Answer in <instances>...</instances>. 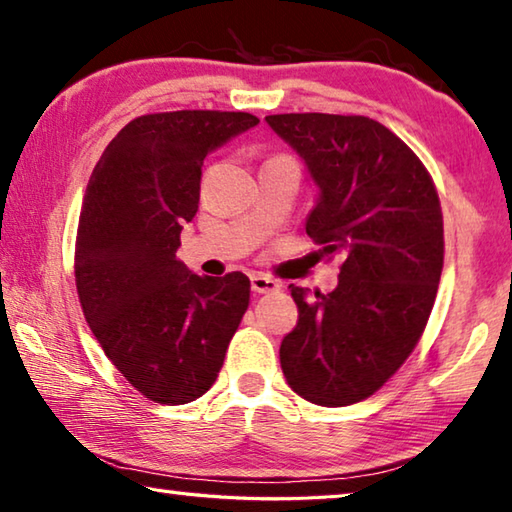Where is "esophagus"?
Instances as JSON below:
<instances>
[{
    "instance_id": "obj_1",
    "label": "esophagus",
    "mask_w": 512,
    "mask_h": 512,
    "mask_svg": "<svg viewBox=\"0 0 512 512\" xmlns=\"http://www.w3.org/2000/svg\"><path fill=\"white\" fill-rule=\"evenodd\" d=\"M250 287H253L255 293H271L280 289V284L273 277H268L264 273H253L250 275Z\"/></svg>"
}]
</instances>
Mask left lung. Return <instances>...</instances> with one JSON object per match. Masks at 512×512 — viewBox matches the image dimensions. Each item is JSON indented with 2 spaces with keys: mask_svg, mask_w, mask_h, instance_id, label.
Instances as JSON below:
<instances>
[{
  "mask_svg": "<svg viewBox=\"0 0 512 512\" xmlns=\"http://www.w3.org/2000/svg\"><path fill=\"white\" fill-rule=\"evenodd\" d=\"M316 185L307 235L341 257L339 284H289L300 318L280 345L287 384L320 406L370 397L413 352L443 271V212L400 137L359 115H268Z\"/></svg>",
  "mask_w": 512,
  "mask_h": 512,
  "instance_id": "8db88e82",
  "label": "left lung"
}]
</instances>
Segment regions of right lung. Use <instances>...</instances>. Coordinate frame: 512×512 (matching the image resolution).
<instances>
[{"instance_id": "obj_1", "label": "right lung", "mask_w": 512, "mask_h": 512, "mask_svg": "<svg viewBox=\"0 0 512 512\" xmlns=\"http://www.w3.org/2000/svg\"><path fill=\"white\" fill-rule=\"evenodd\" d=\"M259 119L178 110L133 119L94 167L76 235L85 320L121 375L160 404L212 388L250 302L244 273L196 275L176 257L198 212L203 160Z\"/></svg>"}]
</instances>
